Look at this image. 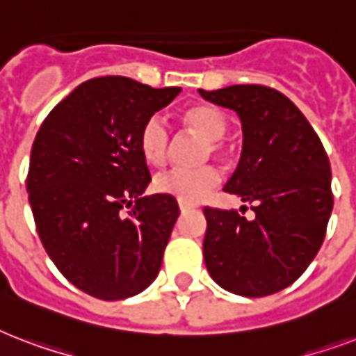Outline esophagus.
<instances>
[{
    "label": "esophagus",
    "instance_id": "34e87169",
    "mask_svg": "<svg viewBox=\"0 0 356 356\" xmlns=\"http://www.w3.org/2000/svg\"><path fill=\"white\" fill-rule=\"evenodd\" d=\"M192 209H194L192 205H184V203H179V211H181V212H188V211H192Z\"/></svg>",
    "mask_w": 356,
    "mask_h": 356
}]
</instances>
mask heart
I'll use <instances>...</instances> for the list:
<instances>
[{"instance_id": "1", "label": "heart", "mask_w": 356, "mask_h": 356, "mask_svg": "<svg viewBox=\"0 0 356 356\" xmlns=\"http://www.w3.org/2000/svg\"><path fill=\"white\" fill-rule=\"evenodd\" d=\"M184 123L195 133L205 136L201 159L225 153V134L229 131L227 116L212 105H195L183 114ZM140 153L149 164H162L170 147V127L161 114H153L142 123L138 131ZM220 184V172L212 164L197 168H175L159 173L153 179V188L159 194L172 195L179 203L195 205Z\"/></svg>"}]
</instances>
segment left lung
Returning a JSON list of instances; mask_svg holds the SVG:
<instances>
[{"mask_svg": "<svg viewBox=\"0 0 356 356\" xmlns=\"http://www.w3.org/2000/svg\"><path fill=\"white\" fill-rule=\"evenodd\" d=\"M200 94L242 120V156L223 190L254 212L245 220L234 209L205 207L207 270L229 292L264 298L298 281L320 251L332 212L329 156L309 120L275 88Z\"/></svg>", "mask_w": 356, "mask_h": 356, "instance_id": "1", "label": "left lung"}]
</instances>
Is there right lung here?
<instances>
[{
    "label": "right lung",
    "mask_w": 356,
    "mask_h": 356,
    "mask_svg": "<svg viewBox=\"0 0 356 356\" xmlns=\"http://www.w3.org/2000/svg\"><path fill=\"white\" fill-rule=\"evenodd\" d=\"M179 92L96 77L36 133L25 181L36 233L57 270L92 298H131L159 275L179 207L172 195L142 197L151 173L138 131Z\"/></svg>",
    "instance_id": "add662e5"
}]
</instances>
